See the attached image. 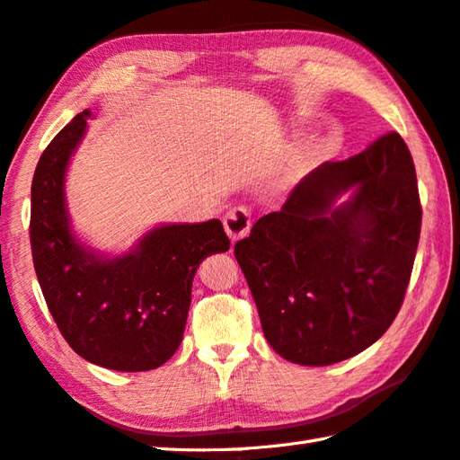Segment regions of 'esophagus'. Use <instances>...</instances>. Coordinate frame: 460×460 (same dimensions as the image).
<instances>
[{
	"mask_svg": "<svg viewBox=\"0 0 460 460\" xmlns=\"http://www.w3.org/2000/svg\"><path fill=\"white\" fill-rule=\"evenodd\" d=\"M223 227L233 243L243 239L251 229V213L245 207H235V209L225 213Z\"/></svg>",
	"mask_w": 460,
	"mask_h": 460,
	"instance_id": "1",
	"label": "esophagus"
}]
</instances>
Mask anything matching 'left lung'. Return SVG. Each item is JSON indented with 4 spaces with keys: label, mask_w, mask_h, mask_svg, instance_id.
Instances as JSON below:
<instances>
[{
    "label": "left lung",
    "mask_w": 460,
    "mask_h": 460,
    "mask_svg": "<svg viewBox=\"0 0 460 460\" xmlns=\"http://www.w3.org/2000/svg\"><path fill=\"white\" fill-rule=\"evenodd\" d=\"M349 188L354 197L335 208ZM420 219L399 133L311 171L235 245L269 345L291 363L325 367L381 339L407 293Z\"/></svg>",
    "instance_id": "obj_1"
}]
</instances>
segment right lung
<instances>
[{"label": "right lung", "instance_id": "1", "mask_svg": "<svg viewBox=\"0 0 460 460\" xmlns=\"http://www.w3.org/2000/svg\"><path fill=\"white\" fill-rule=\"evenodd\" d=\"M87 110L63 128L38 161L30 239L35 275L67 345L113 371H151L181 345L191 285L201 261L229 249L219 219L164 225L131 253L105 259L74 237L66 209V169L85 133Z\"/></svg>", "mask_w": 460, "mask_h": 460}]
</instances>
